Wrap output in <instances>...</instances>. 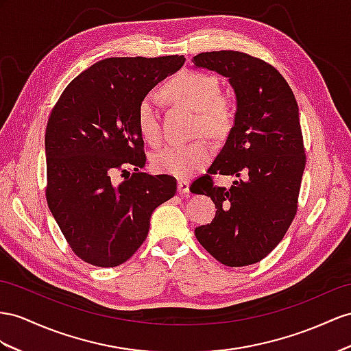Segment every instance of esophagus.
<instances>
[{"label": "esophagus", "instance_id": "esophagus-1", "mask_svg": "<svg viewBox=\"0 0 351 351\" xmlns=\"http://www.w3.org/2000/svg\"><path fill=\"white\" fill-rule=\"evenodd\" d=\"M178 193L179 194H188V193H190V182L184 181V179H181V181H178Z\"/></svg>", "mask_w": 351, "mask_h": 351}]
</instances>
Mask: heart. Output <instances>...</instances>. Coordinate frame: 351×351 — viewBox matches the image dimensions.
<instances>
[{
    "label": "heart",
    "mask_w": 351,
    "mask_h": 351,
    "mask_svg": "<svg viewBox=\"0 0 351 351\" xmlns=\"http://www.w3.org/2000/svg\"><path fill=\"white\" fill-rule=\"evenodd\" d=\"M163 93L172 101L182 104L197 112L195 130L210 138H222L230 132L232 110L221 93L219 82L213 75L182 71L170 78ZM136 124L143 139L157 143L161 139L158 102L154 93L143 96L136 108ZM213 156L212 147L200 139L186 145H169L152 156V166L161 173L186 179L209 163Z\"/></svg>",
    "instance_id": "obj_1"
}]
</instances>
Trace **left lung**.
<instances>
[{
    "label": "left lung",
    "instance_id": "8db88e82",
    "mask_svg": "<svg viewBox=\"0 0 351 351\" xmlns=\"http://www.w3.org/2000/svg\"><path fill=\"white\" fill-rule=\"evenodd\" d=\"M193 64L226 77L236 95L226 145L209 175L191 185V193L210 195L217 208L195 237L223 265L255 264L280 243L296 213L305 167L298 104L276 68L246 53H200ZM217 173L234 177L233 185L213 186L210 175Z\"/></svg>",
    "mask_w": 351,
    "mask_h": 351
}]
</instances>
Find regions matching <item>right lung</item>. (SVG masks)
<instances>
[{
	"label": "right lung",
	"mask_w": 351,
	"mask_h": 351,
	"mask_svg": "<svg viewBox=\"0 0 351 351\" xmlns=\"http://www.w3.org/2000/svg\"><path fill=\"white\" fill-rule=\"evenodd\" d=\"M184 56L108 58L71 82L46 130L47 204L71 249L84 263L117 267L136 252L156 208L172 199L176 179L145 170L136 108ZM135 167L120 184L117 169ZM130 175V173H129Z\"/></svg>",
	"instance_id": "add662e5"
}]
</instances>
